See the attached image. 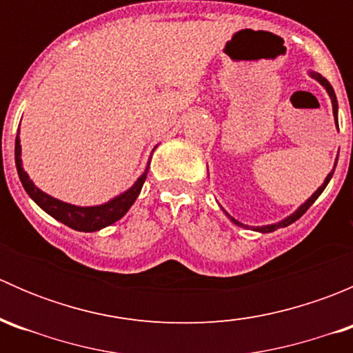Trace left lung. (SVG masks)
<instances>
[{
  "instance_id": "left-lung-1",
  "label": "left lung",
  "mask_w": 353,
  "mask_h": 353,
  "mask_svg": "<svg viewBox=\"0 0 353 353\" xmlns=\"http://www.w3.org/2000/svg\"><path fill=\"white\" fill-rule=\"evenodd\" d=\"M311 74H312V78H316V80H318L319 83H321L323 87L326 88V92H328V94H330V97H331V102H333V116L336 117V116H338V104H336V95H334V90H333V87H331V85H330V81L326 80L325 77H321V74H319V73H311ZM336 126H338V119H336ZM334 165H336V163H334ZM333 172H334V167H333V170H331V172L328 174V176H326V179H325V183H323V186L319 188V190L316 191V193L312 194V196L309 198L307 201H305L304 205H302L301 208L297 210V212H295V213H292L290 216H287V219H285V220H282V222H280V223H273V225H266V227H256L254 230H258V232H273V230L280 229V227H287V225H290V223H294L295 220H299V219H301V216L304 215L305 212H307V210H309V206H311L312 203H314L316 199L319 198V194H321L323 191H325V188L328 186V183H330L331 176H333ZM227 216H229V219L232 220V222L236 223V225H239V227L243 225V227H244V223L237 222V220H236V219H232V216H230L229 213H227Z\"/></svg>"
}]
</instances>
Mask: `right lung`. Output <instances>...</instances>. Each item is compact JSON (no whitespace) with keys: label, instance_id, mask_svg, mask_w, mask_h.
I'll return each mask as SVG.
<instances>
[{"label":"right lung","instance_id":"add662e5","mask_svg":"<svg viewBox=\"0 0 353 353\" xmlns=\"http://www.w3.org/2000/svg\"><path fill=\"white\" fill-rule=\"evenodd\" d=\"M20 140L19 133H17L15 140V163L17 170H19V177L22 181V186L27 191V194L41 206L44 212H48L49 215L54 216L56 220H59L65 225L71 227L74 230H80V232H95L99 229H104V227L110 225V223L117 222L128 210L131 208V205L134 203V199L140 194L141 186H143L145 179H147L148 174V162L147 169H145L143 176L134 183V186L131 190H128L126 193H123L121 196L114 198L112 201L105 203V205L101 206H74L68 205V203L59 201V199L49 196V194L42 193L39 188L34 186L30 179H28L27 172L22 167V159H20Z\"/></svg>","mask_w":353,"mask_h":353}]
</instances>
